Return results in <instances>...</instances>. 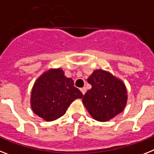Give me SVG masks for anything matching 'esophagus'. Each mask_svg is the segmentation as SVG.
<instances>
[{
    "label": "esophagus",
    "instance_id": "1",
    "mask_svg": "<svg viewBox=\"0 0 154 154\" xmlns=\"http://www.w3.org/2000/svg\"><path fill=\"white\" fill-rule=\"evenodd\" d=\"M80 91H81V92H82V94L84 95L85 94H86V87H82V88L80 89Z\"/></svg>",
    "mask_w": 154,
    "mask_h": 154
}]
</instances>
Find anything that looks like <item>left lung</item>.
I'll use <instances>...</instances> for the list:
<instances>
[{"mask_svg":"<svg viewBox=\"0 0 154 154\" xmlns=\"http://www.w3.org/2000/svg\"><path fill=\"white\" fill-rule=\"evenodd\" d=\"M87 81L92 87L82 102L94 119L107 121L124 110L128 94L122 81L103 70L94 71Z\"/></svg>","mask_w":154,"mask_h":154,"instance_id":"1","label":"left lung"}]
</instances>
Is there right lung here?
Listing matches in <instances>:
<instances>
[{
	"label": "right lung",
	"instance_id": "add662e5",
	"mask_svg": "<svg viewBox=\"0 0 154 154\" xmlns=\"http://www.w3.org/2000/svg\"><path fill=\"white\" fill-rule=\"evenodd\" d=\"M82 97L81 91L74 86V81L58 68L49 70L35 82L30 102L37 116L53 121L65 113L72 101Z\"/></svg>",
	"mask_w": 154,
	"mask_h": 154
}]
</instances>
